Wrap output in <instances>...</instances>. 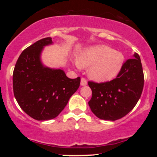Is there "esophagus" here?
I'll return each instance as SVG.
<instances>
[{"instance_id": "1", "label": "esophagus", "mask_w": 157, "mask_h": 157, "mask_svg": "<svg viewBox=\"0 0 157 157\" xmlns=\"http://www.w3.org/2000/svg\"><path fill=\"white\" fill-rule=\"evenodd\" d=\"M80 85H81V86H86V85H87V80H86L85 78H81Z\"/></svg>"}]
</instances>
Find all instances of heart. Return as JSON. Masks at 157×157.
I'll list each match as a JSON object with an SVG mask.
<instances>
[{
    "label": "heart",
    "mask_w": 157,
    "mask_h": 157,
    "mask_svg": "<svg viewBox=\"0 0 157 157\" xmlns=\"http://www.w3.org/2000/svg\"><path fill=\"white\" fill-rule=\"evenodd\" d=\"M77 66L89 68V76L93 80L105 82L120 75L125 64V56L106 45L90 46L82 51L77 59Z\"/></svg>",
    "instance_id": "b5f03b06"
}]
</instances>
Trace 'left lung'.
<instances>
[{
	"instance_id": "obj_1",
	"label": "left lung",
	"mask_w": 157,
	"mask_h": 157,
	"mask_svg": "<svg viewBox=\"0 0 157 157\" xmlns=\"http://www.w3.org/2000/svg\"><path fill=\"white\" fill-rule=\"evenodd\" d=\"M124 64L120 75L109 82H89L92 97L89 102L95 116L104 120L123 117L134 108L141 97L144 86V75L138 54Z\"/></svg>"
}]
</instances>
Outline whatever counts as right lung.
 Listing matches in <instances>:
<instances>
[{
	"label": "right lung",
	"mask_w": 157,
	"mask_h": 157,
	"mask_svg": "<svg viewBox=\"0 0 157 157\" xmlns=\"http://www.w3.org/2000/svg\"><path fill=\"white\" fill-rule=\"evenodd\" d=\"M52 44L51 37H46L23 50L13 72L16 100L25 113L37 120L58 116L80 84V77L70 79L62 68H52L43 63V50Z\"/></svg>",
	"instance_id": "add662e5"
}]
</instances>
